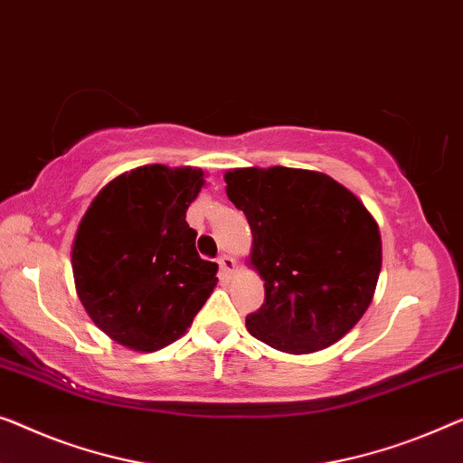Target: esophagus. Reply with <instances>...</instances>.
Listing matches in <instances>:
<instances>
[{
    "label": "esophagus",
    "mask_w": 463,
    "mask_h": 463,
    "mask_svg": "<svg viewBox=\"0 0 463 463\" xmlns=\"http://www.w3.org/2000/svg\"><path fill=\"white\" fill-rule=\"evenodd\" d=\"M236 267H238V263H236V259L233 257H230V254H221L219 257V269H221V276H230V273H233L236 271Z\"/></svg>",
    "instance_id": "obj_1"
}]
</instances>
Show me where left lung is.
Listing matches in <instances>:
<instances>
[{
	"label": "left lung",
	"instance_id": "obj_1",
	"mask_svg": "<svg viewBox=\"0 0 463 463\" xmlns=\"http://www.w3.org/2000/svg\"><path fill=\"white\" fill-rule=\"evenodd\" d=\"M225 184L252 232L248 265L265 281V303L246 317L248 332L290 354L338 343L376 292V219L326 173L248 166L227 171Z\"/></svg>",
	"mask_w": 463,
	"mask_h": 463
}]
</instances>
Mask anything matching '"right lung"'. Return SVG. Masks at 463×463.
I'll use <instances>...</instances> for the list:
<instances>
[{"label":"right lung","mask_w":463,"mask_h":463,"mask_svg":"<svg viewBox=\"0 0 463 463\" xmlns=\"http://www.w3.org/2000/svg\"><path fill=\"white\" fill-rule=\"evenodd\" d=\"M203 169L137 166L106 184L72 242L79 300L106 336L152 353L182 338L217 286V263L200 259L185 213Z\"/></svg>","instance_id":"1"}]
</instances>
